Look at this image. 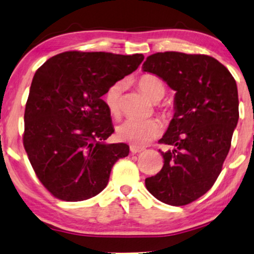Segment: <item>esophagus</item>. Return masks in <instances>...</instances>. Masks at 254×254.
<instances>
[{
	"label": "esophagus",
	"mask_w": 254,
	"mask_h": 254,
	"mask_svg": "<svg viewBox=\"0 0 254 254\" xmlns=\"http://www.w3.org/2000/svg\"><path fill=\"white\" fill-rule=\"evenodd\" d=\"M144 148H141V147H137V145H130V152L131 154H138V152L143 151Z\"/></svg>",
	"instance_id": "1"
}]
</instances>
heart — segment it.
Segmentation results:
<instances>
[{
    "mask_svg": "<svg viewBox=\"0 0 254 254\" xmlns=\"http://www.w3.org/2000/svg\"><path fill=\"white\" fill-rule=\"evenodd\" d=\"M142 92L152 102H159L165 95V84L158 76L152 74L142 75L137 81ZM124 84L121 82L111 85L104 96L105 105L112 116H119L121 109V93ZM162 133V125L156 119L135 120L128 119L118 127V136L133 145H144L159 136Z\"/></svg>",
    "mask_w": 254,
    "mask_h": 254,
    "instance_id": "heart-1",
    "label": "heart"
}]
</instances>
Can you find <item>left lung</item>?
I'll use <instances>...</instances> for the list:
<instances>
[{
	"mask_svg": "<svg viewBox=\"0 0 254 254\" xmlns=\"http://www.w3.org/2000/svg\"><path fill=\"white\" fill-rule=\"evenodd\" d=\"M142 70L176 91L175 114L159 140L173 149L161 151L164 165L145 187L162 202L185 206L207 193L222 171L239 118L237 84L221 62L202 54L156 53Z\"/></svg>",
	"mask_w": 254,
	"mask_h": 254,
	"instance_id": "left-lung-1",
	"label": "left lung"
}]
</instances>
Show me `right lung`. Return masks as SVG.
Returning <instances> with one entry per match:
<instances>
[{"mask_svg":"<svg viewBox=\"0 0 254 254\" xmlns=\"http://www.w3.org/2000/svg\"><path fill=\"white\" fill-rule=\"evenodd\" d=\"M143 59L64 52L36 71L23 143L38 179L55 197L74 202L97 195L109 183L114 163L129 154L127 144L105 143L114 128L102 96Z\"/></svg>","mask_w":254,"mask_h":254,"instance_id":"right-lung-1","label":"right lung"}]
</instances>
